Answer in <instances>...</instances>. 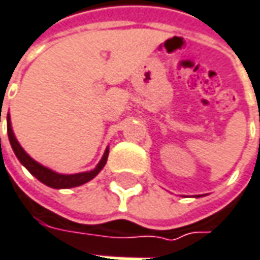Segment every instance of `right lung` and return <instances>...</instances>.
I'll use <instances>...</instances> for the list:
<instances>
[{"label":"right lung","mask_w":260,"mask_h":260,"mask_svg":"<svg viewBox=\"0 0 260 260\" xmlns=\"http://www.w3.org/2000/svg\"><path fill=\"white\" fill-rule=\"evenodd\" d=\"M7 131H8V139H10V144L13 147L14 154L17 155L18 161L23 164L30 173H31L39 181L43 184L49 185L51 188H72V187H77V185H82V184L90 181L92 178H94L96 175L101 173L106 161H108V155H109V148H106L105 154H103L102 159L99 161V164L96 166L94 170L92 171H86V173H79V174H58L51 171L47 167L41 166L37 161H34L25 151L23 147L18 144V141L14 135L13 128H11V121H10V113L7 116Z\"/></svg>","instance_id":"right-lung-1"}]
</instances>
